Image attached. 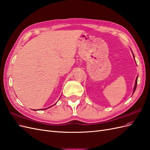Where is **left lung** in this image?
I'll list each match as a JSON object with an SVG mask.
<instances>
[{
	"mask_svg": "<svg viewBox=\"0 0 150 150\" xmlns=\"http://www.w3.org/2000/svg\"><path fill=\"white\" fill-rule=\"evenodd\" d=\"M133 57H134V54H133ZM137 81H138V76H137V79H136L135 85H134V90H133V93H134V91H135V89H136V88H137Z\"/></svg>",
	"mask_w": 150,
	"mask_h": 150,
	"instance_id": "obj_1",
	"label": "left lung"
}]
</instances>
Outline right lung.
Instances as JSON below:
<instances>
[{
	"instance_id": "obj_1",
	"label": "right lung",
	"mask_w": 150,
	"mask_h": 150,
	"mask_svg": "<svg viewBox=\"0 0 150 150\" xmlns=\"http://www.w3.org/2000/svg\"><path fill=\"white\" fill-rule=\"evenodd\" d=\"M41 110H45V109H43V110H42V109H41Z\"/></svg>"
}]
</instances>
